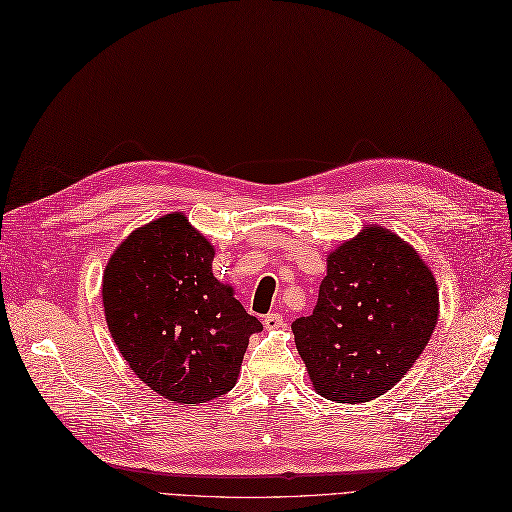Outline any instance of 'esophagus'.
I'll list each match as a JSON object with an SVG mask.
<instances>
[{
  "label": "esophagus",
  "instance_id": "1",
  "mask_svg": "<svg viewBox=\"0 0 512 512\" xmlns=\"http://www.w3.org/2000/svg\"><path fill=\"white\" fill-rule=\"evenodd\" d=\"M262 325H265L267 329H284V327H286V321L282 319V314L271 312V314L265 316V319H262Z\"/></svg>",
  "mask_w": 512,
  "mask_h": 512
}]
</instances>
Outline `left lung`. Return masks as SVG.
I'll return each instance as SVG.
<instances>
[{
    "label": "left lung",
    "instance_id": "obj_1",
    "mask_svg": "<svg viewBox=\"0 0 512 512\" xmlns=\"http://www.w3.org/2000/svg\"><path fill=\"white\" fill-rule=\"evenodd\" d=\"M437 316V282L420 254L398 234L368 226L327 256L319 301L293 334L314 390L355 405L403 379Z\"/></svg>",
    "mask_w": 512,
    "mask_h": 512
}]
</instances>
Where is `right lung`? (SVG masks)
Listing matches in <instances>:
<instances>
[{
  "label": "right lung",
  "mask_w": 512,
  "mask_h": 512,
  "mask_svg": "<svg viewBox=\"0 0 512 512\" xmlns=\"http://www.w3.org/2000/svg\"><path fill=\"white\" fill-rule=\"evenodd\" d=\"M215 250L183 213L133 230L103 273L105 321L129 368L181 405L237 383L250 336L262 329L213 275Z\"/></svg>",
  "instance_id": "add662e5"
}]
</instances>
